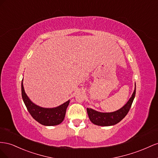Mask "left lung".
Segmentation results:
<instances>
[{"mask_svg":"<svg viewBox=\"0 0 158 158\" xmlns=\"http://www.w3.org/2000/svg\"><path fill=\"white\" fill-rule=\"evenodd\" d=\"M135 94H136V85L132 95L127 104L115 112H101L87 108V111L90 120L94 124L102 126V127H109L118 123L127 116L129 112L135 97Z\"/></svg>","mask_w":158,"mask_h":158,"instance_id":"1","label":"left lung"}]
</instances>
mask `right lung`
Segmentation results:
<instances>
[{"label":"right lung","instance_id":"1","mask_svg":"<svg viewBox=\"0 0 158 158\" xmlns=\"http://www.w3.org/2000/svg\"><path fill=\"white\" fill-rule=\"evenodd\" d=\"M21 87L22 99L27 110L34 119L44 126H56L62 123L65 118L66 109L69 105V100L56 108H52V109L42 108L35 105L30 100L24 91L22 82Z\"/></svg>","mask_w":158,"mask_h":158}]
</instances>
